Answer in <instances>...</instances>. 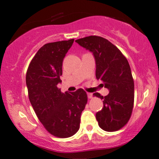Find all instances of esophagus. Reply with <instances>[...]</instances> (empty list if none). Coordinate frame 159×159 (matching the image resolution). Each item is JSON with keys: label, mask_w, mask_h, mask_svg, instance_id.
<instances>
[{"label": "esophagus", "mask_w": 159, "mask_h": 159, "mask_svg": "<svg viewBox=\"0 0 159 159\" xmlns=\"http://www.w3.org/2000/svg\"><path fill=\"white\" fill-rule=\"evenodd\" d=\"M87 96H88V98H92L93 93H87Z\"/></svg>", "instance_id": "34e87169"}]
</instances>
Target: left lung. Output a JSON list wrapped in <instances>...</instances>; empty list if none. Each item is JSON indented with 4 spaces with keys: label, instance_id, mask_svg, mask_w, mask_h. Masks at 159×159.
Segmentation results:
<instances>
[{
    "label": "left lung",
    "instance_id": "8db88e82",
    "mask_svg": "<svg viewBox=\"0 0 159 159\" xmlns=\"http://www.w3.org/2000/svg\"><path fill=\"white\" fill-rule=\"evenodd\" d=\"M75 42L93 54L96 79L109 90L105 97L93 93L103 99V108L96 114L98 125L106 132L120 130L129 122L134 105V80L129 62L114 44L101 36H87Z\"/></svg>",
    "mask_w": 159,
    "mask_h": 159
}]
</instances>
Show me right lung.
Segmentation results:
<instances>
[{
    "label": "right lung",
    "mask_w": 159,
    "mask_h": 159,
    "mask_svg": "<svg viewBox=\"0 0 159 159\" xmlns=\"http://www.w3.org/2000/svg\"><path fill=\"white\" fill-rule=\"evenodd\" d=\"M73 42L72 39L45 44L31 60L26 74L28 97L38 119L50 134L61 138L78 132L87 102L83 89L63 93L57 87L63 58Z\"/></svg>",
    "instance_id": "1"
}]
</instances>
